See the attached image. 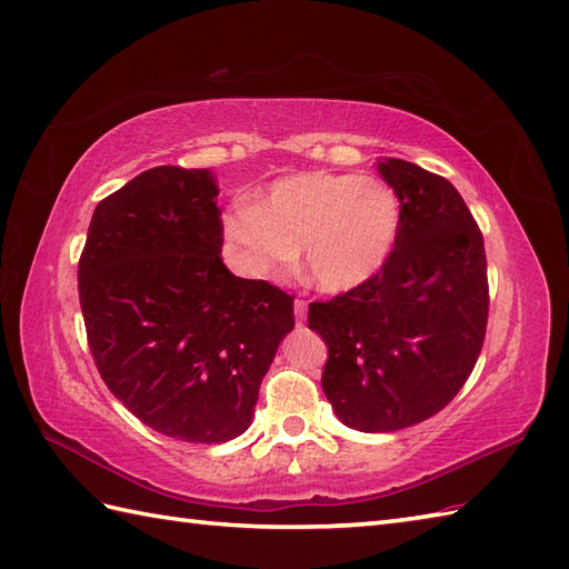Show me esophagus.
<instances>
[{
	"label": "esophagus",
	"mask_w": 569,
	"mask_h": 569,
	"mask_svg": "<svg viewBox=\"0 0 569 569\" xmlns=\"http://www.w3.org/2000/svg\"><path fill=\"white\" fill-rule=\"evenodd\" d=\"M293 310H296V322L303 325L306 322V312H308V303L303 298H296L293 300Z\"/></svg>",
	"instance_id": "1"
}]
</instances>
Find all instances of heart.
<instances>
[{
    "mask_svg": "<svg viewBox=\"0 0 569 569\" xmlns=\"http://www.w3.org/2000/svg\"><path fill=\"white\" fill-rule=\"evenodd\" d=\"M401 232V202L371 176L298 173L278 180L259 208L224 214L239 269L271 276L303 253V276L325 293L365 286L389 261Z\"/></svg>",
    "mask_w": 569,
    "mask_h": 569,
    "instance_id": "heart-1",
    "label": "heart"
}]
</instances>
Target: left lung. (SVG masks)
I'll use <instances>...</instances> for the list:
<instances>
[{
  "mask_svg": "<svg viewBox=\"0 0 569 569\" xmlns=\"http://www.w3.org/2000/svg\"><path fill=\"white\" fill-rule=\"evenodd\" d=\"M379 173L401 202L389 261L365 286L308 308L328 345L322 391L361 432L440 413L475 369L489 320L485 237L462 196L401 159H381Z\"/></svg>",
  "mask_w": 569,
  "mask_h": 569,
  "instance_id": "left-lung-1",
  "label": "left lung"
}]
</instances>
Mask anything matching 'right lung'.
<instances>
[{"mask_svg": "<svg viewBox=\"0 0 569 569\" xmlns=\"http://www.w3.org/2000/svg\"><path fill=\"white\" fill-rule=\"evenodd\" d=\"M210 168L159 166L100 200L78 261L102 381L143 426L183 442L244 432L293 296L222 261Z\"/></svg>", "mask_w": 569, "mask_h": 569, "instance_id": "add662e5", "label": "right lung"}]
</instances>
